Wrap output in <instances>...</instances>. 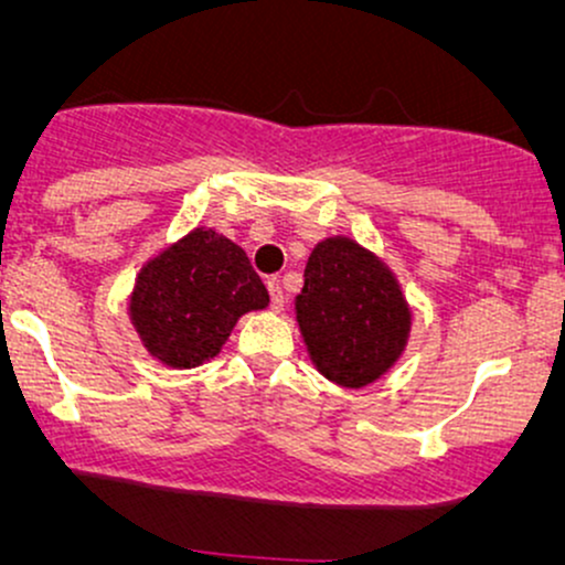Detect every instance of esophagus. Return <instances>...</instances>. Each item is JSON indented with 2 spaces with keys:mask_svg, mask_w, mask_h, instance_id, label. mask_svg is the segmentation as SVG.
<instances>
[{
  "mask_svg": "<svg viewBox=\"0 0 565 565\" xmlns=\"http://www.w3.org/2000/svg\"><path fill=\"white\" fill-rule=\"evenodd\" d=\"M267 290H269V303H271V309L282 311V306H285V290H282L280 280H277V277H271V280L267 282Z\"/></svg>",
  "mask_w": 565,
  "mask_h": 565,
  "instance_id": "34e87169",
  "label": "esophagus"
}]
</instances>
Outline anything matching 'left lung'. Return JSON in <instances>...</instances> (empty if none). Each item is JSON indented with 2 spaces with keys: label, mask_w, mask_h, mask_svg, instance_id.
Wrapping results in <instances>:
<instances>
[{
  "label": "left lung",
  "mask_w": 565,
  "mask_h": 565,
  "mask_svg": "<svg viewBox=\"0 0 565 565\" xmlns=\"http://www.w3.org/2000/svg\"><path fill=\"white\" fill-rule=\"evenodd\" d=\"M296 317L311 361L343 387L380 380L398 361L411 330L393 271L351 238H327L311 250Z\"/></svg>",
  "instance_id": "obj_1"
}]
</instances>
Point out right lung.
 Masks as SVG:
<instances>
[{
    "label": "right lung",
    "mask_w": 565,
    "mask_h": 565,
    "mask_svg": "<svg viewBox=\"0 0 565 565\" xmlns=\"http://www.w3.org/2000/svg\"><path fill=\"white\" fill-rule=\"evenodd\" d=\"M267 303L269 294L246 250L196 227L141 269L130 319L151 356L191 369L217 356L235 322Z\"/></svg>",
    "instance_id": "obj_1"
}]
</instances>
